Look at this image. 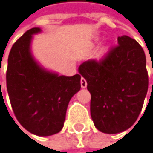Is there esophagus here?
Masks as SVG:
<instances>
[{"instance_id":"34e87169","label":"esophagus","mask_w":153,"mask_h":153,"mask_svg":"<svg viewBox=\"0 0 153 153\" xmlns=\"http://www.w3.org/2000/svg\"><path fill=\"white\" fill-rule=\"evenodd\" d=\"M81 86H82V88H86L87 87V82L83 77L81 79Z\"/></svg>"}]
</instances>
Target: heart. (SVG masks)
Listing matches in <instances>:
<instances>
[{
    "instance_id": "obj_1",
    "label": "heart",
    "mask_w": 153,
    "mask_h": 153,
    "mask_svg": "<svg viewBox=\"0 0 153 153\" xmlns=\"http://www.w3.org/2000/svg\"><path fill=\"white\" fill-rule=\"evenodd\" d=\"M104 51H105V50H104V49H102V53H103Z\"/></svg>"
}]
</instances>
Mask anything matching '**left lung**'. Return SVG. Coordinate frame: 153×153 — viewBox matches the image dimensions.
Listing matches in <instances>:
<instances>
[{"label":"left lung","instance_id":"1","mask_svg":"<svg viewBox=\"0 0 153 153\" xmlns=\"http://www.w3.org/2000/svg\"><path fill=\"white\" fill-rule=\"evenodd\" d=\"M100 61L79 66L91 92V116L102 132L115 134L131 128L143 109L149 79L143 49L133 39L118 37Z\"/></svg>","mask_w":153,"mask_h":153}]
</instances>
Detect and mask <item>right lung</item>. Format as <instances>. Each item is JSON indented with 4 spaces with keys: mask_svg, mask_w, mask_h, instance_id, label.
<instances>
[{
    "mask_svg": "<svg viewBox=\"0 0 153 153\" xmlns=\"http://www.w3.org/2000/svg\"><path fill=\"white\" fill-rule=\"evenodd\" d=\"M32 28L13 45L6 72L7 91L15 117L28 131L50 136L61 131L71 97L81 89V74L63 76L43 69L30 52Z\"/></svg>",
    "mask_w": 153,
    "mask_h": 153,
    "instance_id": "add662e5",
    "label": "right lung"
}]
</instances>
